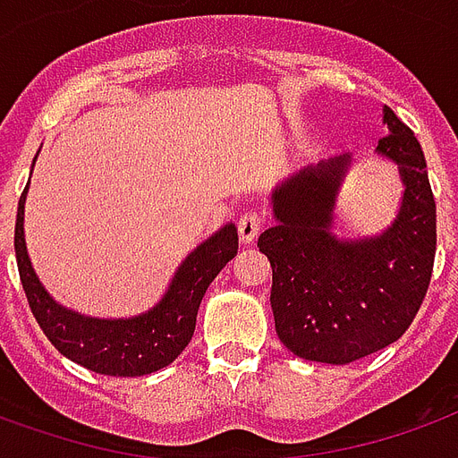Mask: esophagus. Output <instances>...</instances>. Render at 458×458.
<instances>
[{"mask_svg": "<svg viewBox=\"0 0 458 458\" xmlns=\"http://www.w3.org/2000/svg\"><path fill=\"white\" fill-rule=\"evenodd\" d=\"M262 228H264V216L259 211H245L242 216H240L238 235L245 245H250V242L262 233Z\"/></svg>", "mask_w": 458, "mask_h": 458, "instance_id": "esophagus-1", "label": "esophagus"}]
</instances>
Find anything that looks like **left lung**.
<instances>
[{
  "label": "left lung",
  "instance_id": "left-lung-1",
  "mask_svg": "<svg viewBox=\"0 0 458 458\" xmlns=\"http://www.w3.org/2000/svg\"><path fill=\"white\" fill-rule=\"evenodd\" d=\"M391 133L376 152L398 162L405 194L384 235L342 242L330 233L350 157L303 169L274 191L276 225L257 247L272 264L276 335L296 357L350 364L403 337L432 279L437 206L418 138L384 108Z\"/></svg>",
  "mask_w": 458,
  "mask_h": 458
}]
</instances>
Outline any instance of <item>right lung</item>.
I'll use <instances>...</instances> for the list:
<instances>
[{"label":"right lung","mask_w":458,"mask_h":458,"mask_svg":"<svg viewBox=\"0 0 458 458\" xmlns=\"http://www.w3.org/2000/svg\"><path fill=\"white\" fill-rule=\"evenodd\" d=\"M23 201L26 189L16 211L13 250L30 313L60 354L97 374L143 376L172 364L191 342L208 284L238 255V230L230 223L186 257L165 298L152 310L128 320L84 318L57 306L30 269L23 242Z\"/></svg>","instance_id":"right-lung-1"}]
</instances>
